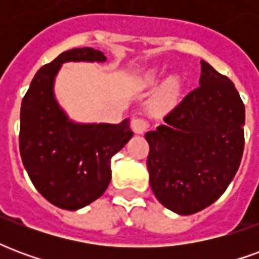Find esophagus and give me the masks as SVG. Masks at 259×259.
I'll return each instance as SVG.
<instances>
[{
	"mask_svg": "<svg viewBox=\"0 0 259 259\" xmlns=\"http://www.w3.org/2000/svg\"><path fill=\"white\" fill-rule=\"evenodd\" d=\"M150 127V123H148V120L144 118H133L132 119V129L135 133L137 135H143L144 132H147V129Z\"/></svg>",
	"mask_w": 259,
	"mask_h": 259,
	"instance_id": "obj_1",
	"label": "esophagus"
}]
</instances>
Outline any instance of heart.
Masks as SVG:
<instances>
[{
    "instance_id": "heart-1",
    "label": "heart",
    "mask_w": 259,
    "mask_h": 259,
    "mask_svg": "<svg viewBox=\"0 0 259 259\" xmlns=\"http://www.w3.org/2000/svg\"><path fill=\"white\" fill-rule=\"evenodd\" d=\"M176 90H178L176 83H175V81H169L168 84L163 87L162 93L158 97V102H159L161 105H163V107L169 105L170 102L174 101L175 96H176Z\"/></svg>"
}]
</instances>
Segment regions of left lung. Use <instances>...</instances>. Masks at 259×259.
Wrapping results in <instances>:
<instances>
[{
  "mask_svg": "<svg viewBox=\"0 0 259 259\" xmlns=\"http://www.w3.org/2000/svg\"><path fill=\"white\" fill-rule=\"evenodd\" d=\"M244 104L233 81L201 61L200 85L147 132L157 200L179 215L209 206L228 189L244 150Z\"/></svg>",
  "mask_w": 259,
  "mask_h": 259,
  "instance_id": "obj_1",
  "label": "left lung"
}]
</instances>
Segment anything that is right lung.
Segmentation results:
<instances>
[{
	"label": "right lung",
	"instance_id": "obj_1",
	"mask_svg": "<svg viewBox=\"0 0 259 259\" xmlns=\"http://www.w3.org/2000/svg\"><path fill=\"white\" fill-rule=\"evenodd\" d=\"M105 62L101 51L73 48L44 65L20 108V157L38 193L58 208L76 211L100 198L111 182V158L132 139L120 123H76L59 107L54 81L65 62Z\"/></svg>",
	"mask_w": 259,
	"mask_h": 259
}]
</instances>
